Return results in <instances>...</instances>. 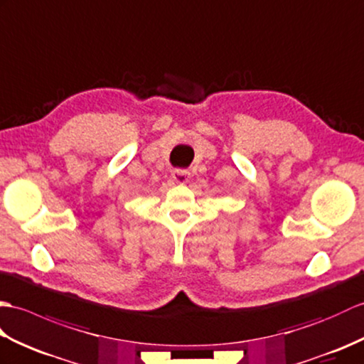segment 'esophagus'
<instances>
[{
  "label": "esophagus",
  "instance_id": "obj_1",
  "mask_svg": "<svg viewBox=\"0 0 364 364\" xmlns=\"http://www.w3.org/2000/svg\"><path fill=\"white\" fill-rule=\"evenodd\" d=\"M173 181L176 183L188 182V173L183 171V169H174V171H173Z\"/></svg>",
  "mask_w": 364,
  "mask_h": 364
}]
</instances>
